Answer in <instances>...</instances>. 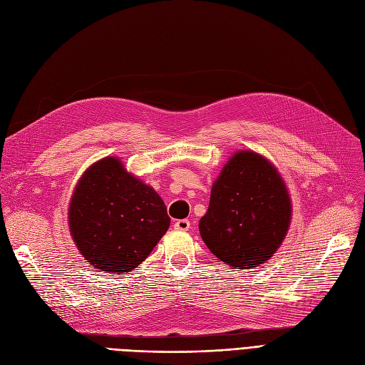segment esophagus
Listing matches in <instances>:
<instances>
[{"instance_id":"34e87169","label":"esophagus","mask_w":365,"mask_h":365,"mask_svg":"<svg viewBox=\"0 0 365 365\" xmlns=\"http://www.w3.org/2000/svg\"><path fill=\"white\" fill-rule=\"evenodd\" d=\"M173 226H175V230H178V231H187L188 228H190V220H188V219L175 220Z\"/></svg>"}]
</instances>
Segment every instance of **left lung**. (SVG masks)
<instances>
[{
	"label": "left lung",
	"instance_id": "8db88e82",
	"mask_svg": "<svg viewBox=\"0 0 365 365\" xmlns=\"http://www.w3.org/2000/svg\"><path fill=\"white\" fill-rule=\"evenodd\" d=\"M290 219V196L281 175L259 154L240 150L212 184L199 232L220 261L250 269L276 252Z\"/></svg>",
	"mask_w": 365,
	"mask_h": 365
}]
</instances>
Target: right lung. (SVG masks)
I'll use <instances>...</instances> for the list:
<instances>
[{"label": "right lung", "instance_id": "1", "mask_svg": "<svg viewBox=\"0 0 365 365\" xmlns=\"http://www.w3.org/2000/svg\"><path fill=\"white\" fill-rule=\"evenodd\" d=\"M170 217L158 193L107 157L86 170L69 205V230L81 255L106 273L130 272L150 254Z\"/></svg>", "mask_w": 365, "mask_h": 365}]
</instances>
